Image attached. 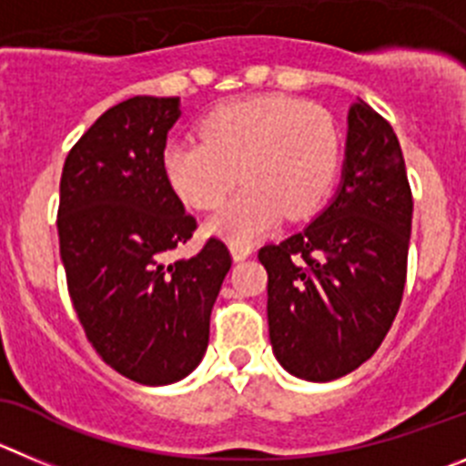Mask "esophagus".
Segmentation results:
<instances>
[{"instance_id":"esophagus-1","label":"esophagus","mask_w":466,"mask_h":466,"mask_svg":"<svg viewBox=\"0 0 466 466\" xmlns=\"http://www.w3.org/2000/svg\"><path fill=\"white\" fill-rule=\"evenodd\" d=\"M229 250H232V258L237 259V262H241V259H246V258H250V255H253V246H250V243L232 241V243H229Z\"/></svg>"}]
</instances>
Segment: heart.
I'll use <instances>...</instances> for the list:
<instances>
[{
    "instance_id": "1",
    "label": "heart",
    "mask_w": 466,
    "mask_h": 466,
    "mask_svg": "<svg viewBox=\"0 0 466 466\" xmlns=\"http://www.w3.org/2000/svg\"><path fill=\"white\" fill-rule=\"evenodd\" d=\"M199 137L174 140L163 151V174L174 195L198 211L225 202L237 177L243 188L208 229L246 243L280 220L303 218L331 190L340 142L321 107L289 96H250L213 110Z\"/></svg>"
}]
</instances>
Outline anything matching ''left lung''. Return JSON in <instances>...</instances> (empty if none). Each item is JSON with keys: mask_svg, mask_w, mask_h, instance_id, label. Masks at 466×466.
Instances as JSON below:
<instances>
[{"mask_svg": "<svg viewBox=\"0 0 466 466\" xmlns=\"http://www.w3.org/2000/svg\"><path fill=\"white\" fill-rule=\"evenodd\" d=\"M342 184L301 232L259 248L268 338L287 372L331 381L370 359L400 310L411 199L393 128L363 101L347 116Z\"/></svg>", "mask_w": 466, "mask_h": 466, "instance_id": "obj_1", "label": "left lung"}]
</instances>
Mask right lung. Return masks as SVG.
I'll list each match as a JSON object with an SVG mask.
<instances>
[{"label":"right lung","mask_w":466,"mask_h":466,"mask_svg":"<svg viewBox=\"0 0 466 466\" xmlns=\"http://www.w3.org/2000/svg\"><path fill=\"white\" fill-rule=\"evenodd\" d=\"M179 115L177 96H133L110 107L68 151L59 181V255L77 319L110 368L147 386L198 368L232 267L216 237L193 258L165 264L198 229L163 174Z\"/></svg>","instance_id":"1"}]
</instances>
